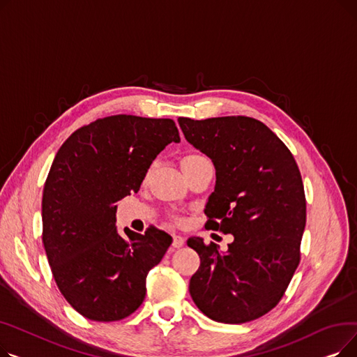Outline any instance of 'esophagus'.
I'll list each match as a JSON object with an SVG mask.
<instances>
[{
	"label": "esophagus",
	"instance_id": "1",
	"mask_svg": "<svg viewBox=\"0 0 357 357\" xmlns=\"http://www.w3.org/2000/svg\"><path fill=\"white\" fill-rule=\"evenodd\" d=\"M183 237L182 236H179V234H175L174 236V241H172V246L174 248H182L183 246Z\"/></svg>",
	"mask_w": 357,
	"mask_h": 357
}]
</instances>
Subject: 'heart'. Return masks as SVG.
Here are the masks:
<instances>
[{
	"mask_svg": "<svg viewBox=\"0 0 357 357\" xmlns=\"http://www.w3.org/2000/svg\"><path fill=\"white\" fill-rule=\"evenodd\" d=\"M199 159H204V156H202V155H198V153H191V155H186V156L182 159V163L194 162V160H199Z\"/></svg>",
	"mask_w": 357,
	"mask_h": 357,
	"instance_id": "b5f03b06",
	"label": "heart"
}]
</instances>
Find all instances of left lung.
I'll return each instance as SVG.
<instances>
[{"label":"left lung","instance_id":"left-lung-1","mask_svg":"<svg viewBox=\"0 0 357 357\" xmlns=\"http://www.w3.org/2000/svg\"><path fill=\"white\" fill-rule=\"evenodd\" d=\"M185 139L215 166L205 229L233 234L226 253L190 237L201 259L190 280L195 305L218 323L241 324L269 312L301 259L307 202L298 165L273 131L245 117H179Z\"/></svg>","mask_w":357,"mask_h":357}]
</instances>
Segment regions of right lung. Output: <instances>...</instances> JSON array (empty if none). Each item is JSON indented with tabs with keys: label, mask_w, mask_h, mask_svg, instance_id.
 I'll list each match as a JSON object with an SVG mask.
<instances>
[{
	"label": "right lung",
	"mask_w": 357,
	"mask_h": 357,
	"mask_svg": "<svg viewBox=\"0 0 357 357\" xmlns=\"http://www.w3.org/2000/svg\"><path fill=\"white\" fill-rule=\"evenodd\" d=\"M181 142L171 119L119 114L78 128L54 156L42 199L43 246L59 291L92 321H119L146 295L167 233L116 227V202L137 192L155 158Z\"/></svg>",
	"instance_id": "1"
}]
</instances>
